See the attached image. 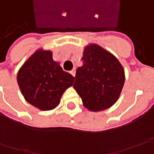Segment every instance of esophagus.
<instances>
[{"mask_svg": "<svg viewBox=\"0 0 154 154\" xmlns=\"http://www.w3.org/2000/svg\"><path fill=\"white\" fill-rule=\"evenodd\" d=\"M70 74H72V75H73V76H75V69H73V70H72V71H71V72H70Z\"/></svg>", "mask_w": 154, "mask_h": 154, "instance_id": "1", "label": "esophagus"}]
</instances>
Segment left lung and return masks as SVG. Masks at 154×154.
I'll return each mask as SVG.
<instances>
[{
    "label": "left lung",
    "instance_id": "8db88e82",
    "mask_svg": "<svg viewBox=\"0 0 154 154\" xmlns=\"http://www.w3.org/2000/svg\"><path fill=\"white\" fill-rule=\"evenodd\" d=\"M83 64L76 70L74 88L91 111L108 109L117 101L125 81L124 69L109 51L98 45L84 49Z\"/></svg>",
    "mask_w": 154,
    "mask_h": 154
}]
</instances>
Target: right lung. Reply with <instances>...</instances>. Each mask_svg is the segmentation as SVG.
<instances>
[{
	"label": "right lung",
	"instance_id": "obj_1",
	"mask_svg": "<svg viewBox=\"0 0 154 154\" xmlns=\"http://www.w3.org/2000/svg\"><path fill=\"white\" fill-rule=\"evenodd\" d=\"M74 80V76L63 71L59 62L53 60L51 51L42 49L28 58L17 74L25 99L41 110L55 109Z\"/></svg>",
	"mask_w": 154,
	"mask_h": 154
}]
</instances>
